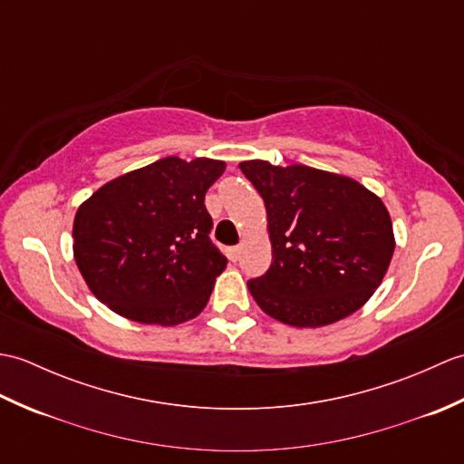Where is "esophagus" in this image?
Masks as SVG:
<instances>
[{
	"label": "esophagus",
	"instance_id": "obj_1",
	"mask_svg": "<svg viewBox=\"0 0 464 464\" xmlns=\"http://www.w3.org/2000/svg\"><path fill=\"white\" fill-rule=\"evenodd\" d=\"M241 245H235V247H229V259L231 261H237L239 255H241Z\"/></svg>",
	"mask_w": 464,
	"mask_h": 464
}]
</instances>
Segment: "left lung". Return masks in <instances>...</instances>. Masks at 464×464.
Wrapping results in <instances>:
<instances>
[{
    "label": "left lung",
    "mask_w": 464,
    "mask_h": 464,
    "mask_svg": "<svg viewBox=\"0 0 464 464\" xmlns=\"http://www.w3.org/2000/svg\"><path fill=\"white\" fill-rule=\"evenodd\" d=\"M239 169L263 197L269 219L273 263L247 281L259 307L293 327H323L361 309L395 251L379 197L307 165L243 161Z\"/></svg>",
    "instance_id": "left-lung-1"
}]
</instances>
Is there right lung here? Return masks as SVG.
Here are the masks:
<instances>
[{"instance_id":"1","label":"right lung","mask_w":464,"mask_h":464,"mask_svg":"<svg viewBox=\"0 0 464 464\" xmlns=\"http://www.w3.org/2000/svg\"><path fill=\"white\" fill-rule=\"evenodd\" d=\"M223 171V161L163 157L97 189L73 221L75 263L95 297L137 323L197 317L227 265L205 207Z\"/></svg>"}]
</instances>
